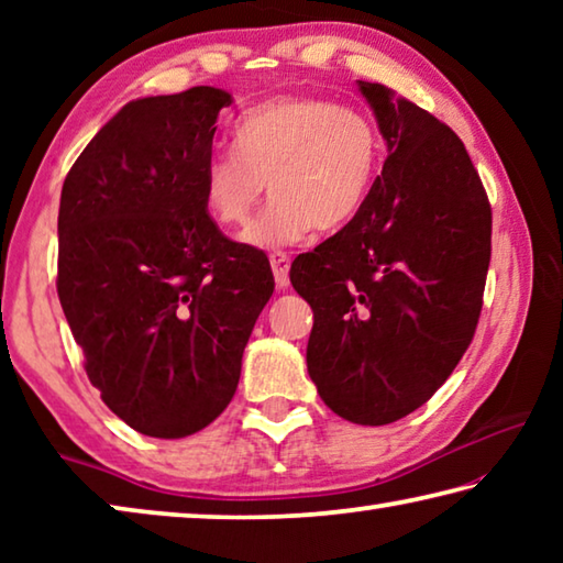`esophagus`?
Returning a JSON list of instances; mask_svg holds the SVG:
<instances>
[{
	"instance_id": "34e87169",
	"label": "esophagus",
	"mask_w": 563,
	"mask_h": 563,
	"mask_svg": "<svg viewBox=\"0 0 563 563\" xmlns=\"http://www.w3.org/2000/svg\"><path fill=\"white\" fill-rule=\"evenodd\" d=\"M271 268L275 275V285H278V290H285L290 285V258L285 253H273L271 255Z\"/></svg>"
}]
</instances>
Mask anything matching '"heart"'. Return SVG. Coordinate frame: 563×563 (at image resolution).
<instances>
[{
  "label": "heart",
  "mask_w": 563,
  "mask_h": 563,
  "mask_svg": "<svg viewBox=\"0 0 563 563\" xmlns=\"http://www.w3.org/2000/svg\"><path fill=\"white\" fill-rule=\"evenodd\" d=\"M238 148L203 164V203L213 221L245 225L265 190L275 196L245 228L247 245L285 247L318 231H340L365 206L383 158L377 123L355 107L318 97H278L235 123Z\"/></svg>",
  "instance_id": "b5f03b06"
}]
</instances>
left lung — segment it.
<instances>
[{
    "instance_id": "obj_1",
    "label": "left lung",
    "mask_w": 563,
    "mask_h": 563,
    "mask_svg": "<svg viewBox=\"0 0 563 563\" xmlns=\"http://www.w3.org/2000/svg\"><path fill=\"white\" fill-rule=\"evenodd\" d=\"M387 144L355 221L292 261L312 308L308 373L332 412L389 424L422 407L470 347L492 208L462 139L383 84L357 81Z\"/></svg>"
}]
</instances>
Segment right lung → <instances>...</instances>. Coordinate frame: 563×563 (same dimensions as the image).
Returning <instances> with one entry per match:
<instances>
[{"instance_id": "add662e5", "label": "right lung", "mask_w": 563, "mask_h": 563, "mask_svg": "<svg viewBox=\"0 0 563 563\" xmlns=\"http://www.w3.org/2000/svg\"><path fill=\"white\" fill-rule=\"evenodd\" d=\"M233 97L194 87L129 101L74 161L59 203V292L84 369L113 415L178 440L223 412L275 280L225 238L203 164Z\"/></svg>"}]
</instances>
